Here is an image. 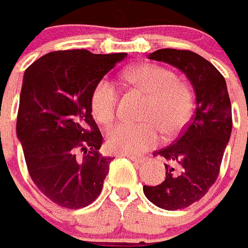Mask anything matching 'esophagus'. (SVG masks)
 I'll return each instance as SVG.
<instances>
[{"label": "esophagus", "mask_w": 248, "mask_h": 248, "mask_svg": "<svg viewBox=\"0 0 248 248\" xmlns=\"http://www.w3.org/2000/svg\"><path fill=\"white\" fill-rule=\"evenodd\" d=\"M124 155H126V157H127L129 160L136 161V162H142V160H143L142 157H138V155H133V154H124Z\"/></svg>", "instance_id": "obj_1"}]
</instances>
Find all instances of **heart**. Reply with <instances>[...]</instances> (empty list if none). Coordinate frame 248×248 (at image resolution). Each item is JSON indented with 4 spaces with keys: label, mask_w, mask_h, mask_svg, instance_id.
Returning <instances> with one entry per match:
<instances>
[{
    "label": "heart",
    "mask_w": 248,
    "mask_h": 248,
    "mask_svg": "<svg viewBox=\"0 0 248 248\" xmlns=\"http://www.w3.org/2000/svg\"><path fill=\"white\" fill-rule=\"evenodd\" d=\"M130 83L149 95L142 114L146 122H121L107 133V146L118 154H138L152 148L160 140L176 136L188 122L192 112V91L180 82L173 71L155 64H142L126 72ZM91 111L100 124H110L118 106V87L110 78L95 84L90 98Z\"/></svg>",
    "instance_id": "obj_1"
}]
</instances>
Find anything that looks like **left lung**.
I'll return each instance as SVG.
<instances>
[{
    "instance_id": "8db88e82",
    "label": "left lung",
    "mask_w": 248,
    "mask_h": 248,
    "mask_svg": "<svg viewBox=\"0 0 248 248\" xmlns=\"http://www.w3.org/2000/svg\"><path fill=\"white\" fill-rule=\"evenodd\" d=\"M149 59L172 64L193 86L196 111L174 143L154 152L168 164L165 180L143 185V193L154 205L168 211L186 208L199 202L215 184L232 130L231 102L226 79L214 64L186 49H158Z\"/></svg>"
}]
</instances>
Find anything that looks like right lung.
Segmentation results:
<instances>
[{
	"label": "right lung",
	"instance_id": "obj_1",
	"mask_svg": "<svg viewBox=\"0 0 248 248\" xmlns=\"http://www.w3.org/2000/svg\"><path fill=\"white\" fill-rule=\"evenodd\" d=\"M124 58L55 51L24 74L17 137L32 181L60 207H87L102 192L112 158L99 153L103 138L90 98L95 84Z\"/></svg>",
	"mask_w": 248,
	"mask_h": 248
}]
</instances>
